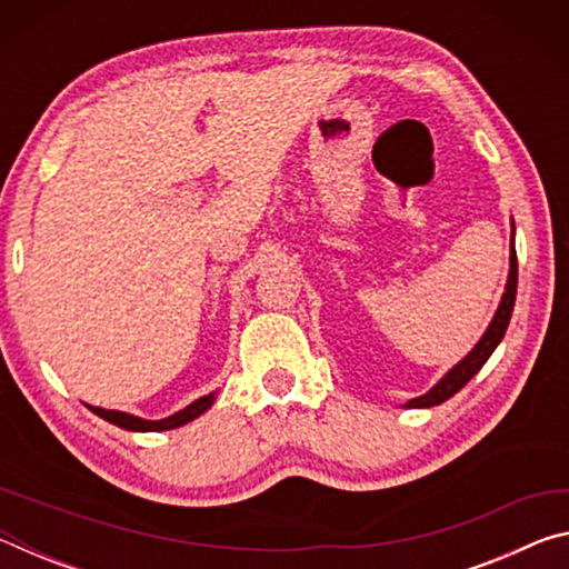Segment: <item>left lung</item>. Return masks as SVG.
Here are the masks:
<instances>
[{
	"instance_id": "8db88e82",
	"label": "left lung",
	"mask_w": 569,
	"mask_h": 569,
	"mask_svg": "<svg viewBox=\"0 0 569 569\" xmlns=\"http://www.w3.org/2000/svg\"><path fill=\"white\" fill-rule=\"evenodd\" d=\"M515 298H517V250H515V220H512V238H509V273H507L502 301H499L497 311H495V319L489 321L487 331L481 333V339L475 343V349H471L465 359L451 366L445 377H441L427 393H421V397H417V399H409L407 403H401V407L403 409H429V407H437V403H445L447 399L455 397V393L465 387L471 377H475L481 366L487 363V359L495 353L499 341L505 339L509 319H512Z\"/></svg>"
}]
</instances>
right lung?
I'll use <instances>...</instances> for the list:
<instances>
[{
  "label": "right lung",
  "instance_id": "1",
  "mask_svg": "<svg viewBox=\"0 0 569 569\" xmlns=\"http://www.w3.org/2000/svg\"><path fill=\"white\" fill-rule=\"evenodd\" d=\"M216 399H218V391H210V393H206V397L190 401L186 409L170 413V417H166V419H142V417H134V413H128V411L92 407V403H84V407H88L92 413H98L100 419L110 421L120 429H128V431H168V429H178V427H182V423H188L192 419H198L200 413H206L210 407H213Z\"/></svg>",
  "mask_w": 569,
  "mask_h": 569
}]
</instances>
